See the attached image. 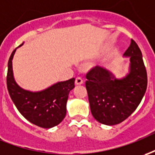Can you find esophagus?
Returning a JSON list of instances; mask_svg holds the SVG:
<instances>
[{"label": "esophagus", "instance_id": "obj_1", "mask_svg": "<svg viewBox=\"0 0 155 155\" xmlns=\"http://www.w3.org/2000/svg\"><path fill=\"white\" fill-rule=\"evenodd\" d=\"M82 84H83V80L81 78L77 77L75 79V85L76 86H80V85H82Z\"/></svg>", "mask_w": 155, "mask_h": 155}]
</instances>
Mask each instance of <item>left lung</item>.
<instances>
[{
	"mask_svg": "<svg viewBox=\"0 0 155 155\" xmlns=\"http://www.w3.org/2000/svg\"><path fill=\"white\" fill-rule=\"evenodd\" d=\"M124 57L130 58L129 73L120 79L100 66L86 74V87L91 114L107 126L117 125L129 117L139 105L147 89L148 77L143 55L133 40Z\"/></svg>",
	"mask_w": 155,
	"mask_h": 155,
	"instance_id": "8db88e82",
	"label": "left lung"
}]
</instances>
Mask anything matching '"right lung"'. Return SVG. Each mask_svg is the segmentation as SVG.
<instances>
[{
  "instance_id": "1",
  "label": "right lung",
  "mask_w": 155,
  "mask_h": 155,
  "mask_svg": "<svg viewBox=\"0 0 155 155\" xmlns=\"http://www.w3.org/2000/svg\"><path fill=\"white\" fill-rule=\"evenodd\" d=\"M16 49L8 60L7 76V90L13 104L20 114L34 125L47 129L58 126L66 115L67 100L69 91L74 87V78L57 82L40 91L25 90L17 84L13 76L12 58Z\"/></svg>"
}]
</instances>
